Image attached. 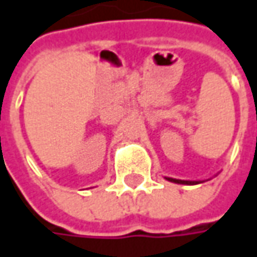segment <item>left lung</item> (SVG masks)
<instances>
[{
	"instance_id": "8db88e82",
	"label": "left lung",
	"mask_w": 257,
	"mask_h": 257,
	"mask_svg": "<svg viewBox=\"0 0 257 257\" xmlns=\"http://www.w3.org/2000/svg\"><path fill=\"white\" fill-rule=\"evenodd\" d=\"M169 182H173V183H182V185H198L200 183V181H181V179H173V178H166Z\"/></svg>"
}]
</instances>
